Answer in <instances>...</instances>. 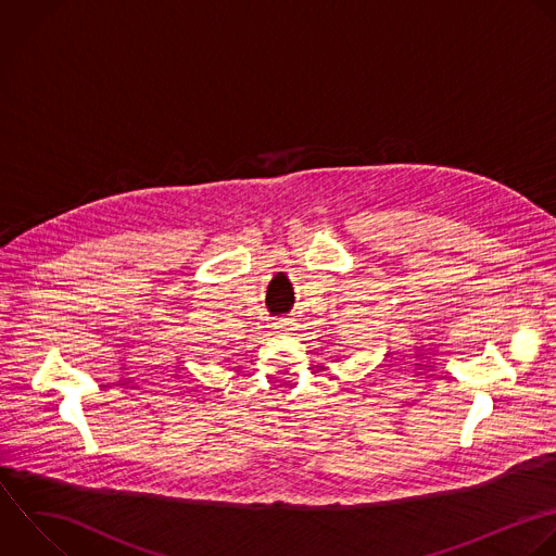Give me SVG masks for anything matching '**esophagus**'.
<instances>
[{
    "mask_svg": "<svg viewBox=\"0 0 556 556\" xmlns=\"http://www.w3.org/2000/svg\"><path fill=\"white\" fill-rule=\"evenodd\" d=\"M276 330L278 332H291L293 330V321L291 319H280V321H276Z\"/></svg>",
    "mask_w": 556,
    "mask_h": 556,
    "instance_id": "1",
    "label": "esophagus"
}]
</instances>
